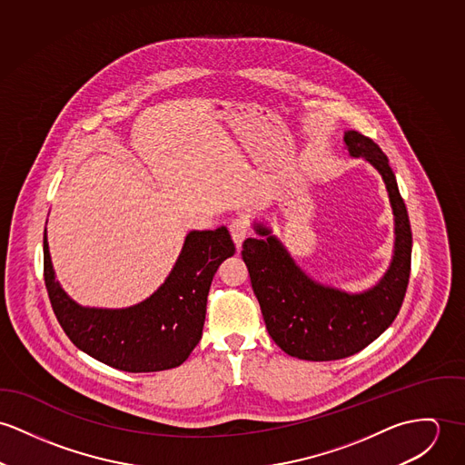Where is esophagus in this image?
Segmentation results:
<instances>
[{
	"label": "esophagus",
	"instance_id": "1",
	"mask_svg": "<svg viewBox=\"0 0 465 465\" xmlns=\"http://www.w3.org/2000/svg\"><path fill=\"white\" fill-rule=\"evenodd\" d=\"M228 228H230V233H232V239H233V242H235V246L241 248L242 241L246 239V235H248V232H250V223H248V219H244V217H235V219L230 221Z\"/></svg>",
	"mask_w": 465,
	"mask_h": 465
}]
</instances>
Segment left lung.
Instances as JSON below:
<instances>
[{
	"instance_id": "1",
	"label": "left lung",
	"mask_w": 465,
	"mask_h": 465,
	"mask_svg": "<svg viewBox=\"0 0 465 465\" xmlns=\"http://www.w3.org/2000/svg\"><path fill=\"white\" fill-rule=\"evenodd\" d=\"M344 143L351 155L380 171L394 212V258L380 283L361 294L324 287L310 280L262 224L255 226L262 239L242 244V260L271 339L302 361H341L369 346L396 319L411 278L412 230L389 158L361 132H346Z\"/></svg>"
}]
</instances>
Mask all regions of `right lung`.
I'll return each mask as SVG.
<instances>
[{
  "label": "right lung",
  "instance_id": "obj_1",
  "mask_svg": "<svg viewBox=\"0 0 465 465\" xmlns=\"http://www.w3.org/2000/svg\"><path fill=\"white\" fill-rule=\"evenodd\" d=\"M233 253L224 226L191 232L152 298L130 309H84L54 282L45 233V283L56 321L78 350L119 371L155 372L183 363L200 342L212 278Z\"/></svg>",
  "mask_w": 465,
  "mask_h": 465
}]
</instances>
